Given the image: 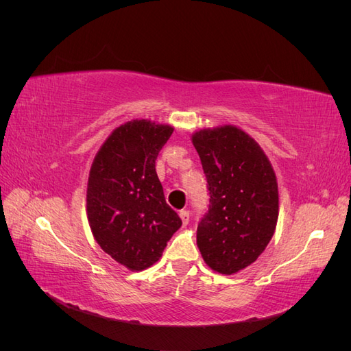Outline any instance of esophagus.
<instances>
[{"label": "esophagus", "mask_w": 351, "mask_h": 351, "mask_svg": "<svg viewBox=\"0 0 351 351\" xmlns=\"http://www.w3.org/2000/svg\"><path fill=\"white\" fill-rule=\"evenodd\" d=\"M189 217H190V215H189L187 210H180V218H182L184 227L189 224Z\"/></svg>", "instance_id": "esophagus-1"}]
</instances>
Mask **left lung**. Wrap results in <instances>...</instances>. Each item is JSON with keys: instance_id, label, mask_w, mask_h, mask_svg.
Returning a JSON list of instances; mask_svg holds the SVG:
<instances>
[{"instance_id": "left-lung-1", "label": "left lung", "mask_w": 351, "mask_h": 351, "mask_svg": "<svg viewBox=\"0 0 351 351\" xmlns=\"http://www.w3.org/2000/svg\"><path fill=\"white\" fill-rule=\"evenodd\" d=\"M206 176L209 209L196 232L210 269L236 274L259 258L278 221V184L268 156L236 125L192 136Z\"/></svg>"}]
</instances>
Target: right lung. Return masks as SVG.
I'll list each match as a JSON object with an SVG mask.
<instances>
[{
    "mask_svg": "<svg viewBox=\"0 0 351 351\" xmlns=\"http://www.w3.org/2000/svg\"><path fill=\"white\" fill-rule=\"evenodd\" d=\"M168 124L132 120L108 136L95 156L86 192L88 221L101 249L130 271L159 261L182 219L165 202L155 169L173 134Z\"/></svg>",
    "mask_w": 351,
    "mask_h": 351,
    "instance_id": "add662e5",
    "label": "right lung"
}]
</instances>
